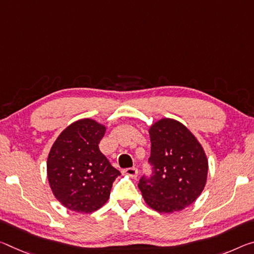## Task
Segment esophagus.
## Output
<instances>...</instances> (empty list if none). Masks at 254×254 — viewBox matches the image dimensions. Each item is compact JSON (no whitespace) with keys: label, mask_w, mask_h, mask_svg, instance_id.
Masks as SVG:
<instances>
[{"label":"esophagus","mask_w":254,"mask_h":254,"mask_svg":"<svg viewBox=\"0 0 254 254\" xmlns=\"http://www.w3.org/2000/svg\"><path fill=\"white\" fill-rule=\"evenodd\" d=\"M123 174H126L127 176H130L132 179H135L136 176H138V170H136L135 167H130V168H126V170H123Z\"/></svg>","instance_id":"34e87169"}]
</instances>
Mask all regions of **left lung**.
I'll list each match as a JSON object with an SVG mask.
<instances>
[{"label": "left lung", "mask_w": 254, "mask_h": 254, "mask_svg": "<svg viewBox=\"0 0 254 254\" xmlns=\"http://www.w3.org/2000/svg\"><path fill=\"white\" fill-rule=\"evenodd\" d=\"M154 167L138 187L149 207L172 214L199 198L207 183L208 158L196 136L179 121L164 118L149 127Z\"/></svg>", "instance_id": "8db88e82"}]
</instances>
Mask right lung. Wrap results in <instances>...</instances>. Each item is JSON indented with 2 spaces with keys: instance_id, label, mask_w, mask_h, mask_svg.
I'll return each mask as SVG.
<instances>
[{
  "instance_id": "1",
  "label": "right lung",
  "mask_w": 254,
  "mask_h": 254,
  "mask_svg": "<svg viewBox=\"0 0 254 254\" xmlns=\"http://www.w3.org/2000/svg\"><path fill=\"white\" fill-rule=\"evenodd\" d=\"M105 131L106 127L94 119L78 120L64 128L48 152V184L56 200L71 211L98 210L121 175L99 150Z\"/></svg>"
}]
</instances>
